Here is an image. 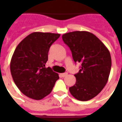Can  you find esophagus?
<instances>
[{"instance_id": "esophagus-1", "label": "esophagus", "mask_w": 122, "mask_h": 122, "mask_svg": "<svg viewBox=\"0 0 122 122\" xmlns=\"http://www.w3.org/2000/svg\"><path fill=\"white\" fill-rule=\"evenodd\" d=\"M67 75V73L65 72V73H62V74H60V76L61 77H65Z\"/></svg>"}]
</instances>
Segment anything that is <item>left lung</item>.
<instances>
[{"label": "left lung", "mask_w": 122, "mask_h": 122, "mask_svg": "<svg viewBox=\"0 0 122 122\" xmlns=\"http://www.w3.org/2000/svg\"><path fill=\"white\" fill-rule=\"evenodd\" d=\"M75 63L81 64L75 84L69 87L73 97L86 101L97 96L107 84L111 69L109 50L98 38L87 31H73L62 36Z\"/></svg>", "instance_id": "1"}]
</instances>
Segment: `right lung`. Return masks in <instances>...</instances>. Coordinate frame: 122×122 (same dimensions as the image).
<instances>
[{
    "mask_svg": "<svg viewBox=\"0 0 122 122\" xmlns=\"http://www.w3.org/2000/svg\"><path fill=\"white\" fill-rule=\"evenodd\" d=\"M60 34L34 32L17 45L10 61L14 82L21 92L32 99L40 100L50 93L57 73L46 68L48 51Z\"/></svg>",
    "mask_w": 122,
    "mask_h": 122,
    "instance_id": "obj_1",
    "label": "right lung"
}]
</instances>
